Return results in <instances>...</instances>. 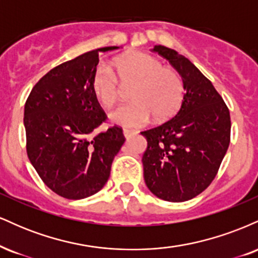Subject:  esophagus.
Instances as JSON below:
<instances>
[{
	"mask_svg": "<svg viewBox=\"0 0 258 258\" xmlns=\"http://www.w3.org/2000/svg\"><path fill=\"white\" fill-rule=\"evenodd\" d=\"M122 133H123V136H125V138H130V137H132L133 135H136L135 131H132V130H126V128L123 130Z\"/></svg>",
	"mask_w": 258,
	"mask_h": 258,
	"instance_id": "1",
	"label": "esophagus"
}]
</instances>
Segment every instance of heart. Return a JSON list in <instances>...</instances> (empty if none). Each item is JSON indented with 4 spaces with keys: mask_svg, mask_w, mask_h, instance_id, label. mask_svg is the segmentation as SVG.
I'll return each mask as SVG.
<instances>
[{
    "mask_svg": "<svg viewBox=\"0 0 258 258\" xmlns=\"http://www.w3.org/2000/svg\"><path fill=\"white\" fill-rule=\"evenodd\" d=\"M114 67L123 85L135 84L130 104L110 114L115 123L125 127H142L153 116L166 120L177 112L184 96V86L174 70L162 68L161 61L147 53H132L117 58ZM92 91L102 105L111 108L120 98V85L109 67L99 65L92 78Z\"/></svg>",
    "mask_w": 258,
    "mask_h": 258,
    "instance_id": "b5f03b06",
    "label": "heart"
}]
</instances>
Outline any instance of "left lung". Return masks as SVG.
I'll return each instance as SVG.
<instances>
[{
    "mask_svg": "<svg viewBox=\"0 0 258 258\" xmlns=\"http://www.w3.org/2000/svg\"><path fill=\"white\" fill-rule=\"evenodd\" d=\"M153 52L178 72L185 92L172 119L141 132L148 142L144 180L155 197L180 203L203 193L217 174L229 147L230 115L212 82L188 58L161 44Z\"/></svg>",
    "mask_w": 258,
    "mask_h": 258,
    "instance_id": "8db88e82",
    "label": "left lung"
}]
</instances>
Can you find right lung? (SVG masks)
<instances>
[{"mask_svg":"<svg viewBox=\"0 0 258 258\" xmlns=\"http://www.w3.org/2000/svg\"><path fill=\"white\" fill-rule=\"evenodd\" d=\"M94 49L49 70L34 86L24 108L26 152L44 184L70 200L98 193L125 143L122 128H97L105 112L92 91L99 53Z\"/></svg>","mask_w":258,"mask_h":258,"instance_id":"add662e5","label":"right lung"}]
</instances>
